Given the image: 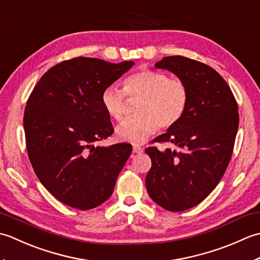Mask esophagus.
<instances>
[{
    "label": "esophagus",
    "mask_w": 260,
    "mask_h": 260,
    "mask_svg": "<svg viewBox=\"0 0 260 260\" xmlns=\"http://www.w3.org/2000/svg\"><path fill=\"white\" fill-rule=\"evenodd\" d=\"M143 152V148L139 145H134L133 146V153H136V154H140Z\"/></svg>",
    "instance_id": "1"
}]
</instances>
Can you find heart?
I'll return each instance as SVG.
<instances>
[{
  "label": "heart",
  "instance_id": "obj_1",
  "mask_svg": "<svg viewBox=\"0 0 260 260\" xmlns=\"http://www.w3.org/2000/svg\"><path fill=\"white\" fill-rule=\"evenodd\" d=\"M124 91L128 96L142 97L136 107L139 115L124 119L116 128L117 139L131 144L144 143L158 125L162 128L175 125L184 115L189 102V90L183 81L150 69L126 78ZM124 91L108 86L102 92L104 109L116 120L124 114Z\"/></svg>",
  "mask_w": 260,
  "mask_h": 260
}]
</instances>
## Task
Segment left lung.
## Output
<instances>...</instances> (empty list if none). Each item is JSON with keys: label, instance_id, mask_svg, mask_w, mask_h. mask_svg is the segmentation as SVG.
Here are the masks:
<instances>
[{"label": "left lung", "instance_id": "1", "mask_svg": "<svg viewBox=\"0 0 260 260\" xmlns=\"http://www.w3.org/2000/svg\"><path fill=\"white\" fill-rule=\"evenodd\" d=\"M154 67L184 82V115L156 142L176 150L147 147L152 167L145 179L152 200L169 211H184L203 201L223 176L238 131V106L227 82L213 68L182 56L165 57Z\"/></svg>", "mask_w": 260, "mask_h": 260}]
</instances>
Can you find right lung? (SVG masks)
<instances>
[{
  "mask_svg": "<svg viewBox=\"0 0 260 260\" xmlns=\"http://www.w3.org/2000/svg\"><path fill=\"white\" fill-rule=\"evenodd\" d=\"M133 66L66 60L41 77L26 103L23 126L32 168L42 185L69 207L89 210L108 200L131 155L126 143H95L114 132L102 92Z\"/></svg>",
  "mask_w": 260,
  "mask_h": 260,
  "instance_id": "right-lung-1",
  "label": "right lung"
}]
</instances>
